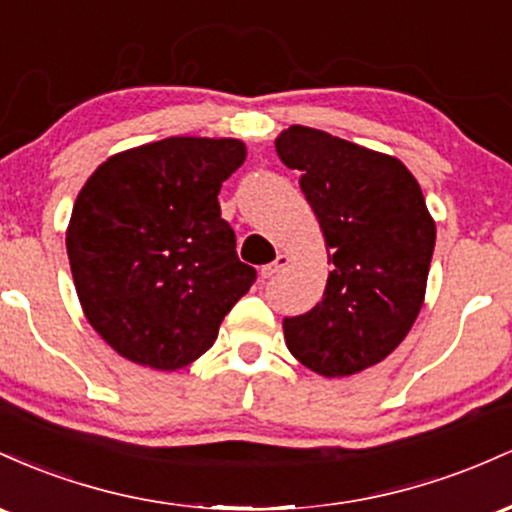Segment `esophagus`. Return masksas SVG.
I'll list each match as a JSON object with an SVG mask.
<instances>
[{"instance_id":"1","label":"esophagus","mask_w":512,"mask_h":512,"mask_svg":"<svg viewBox=\"0 0 512 512\" xmlns=\"http://www.w3.org/2000/svg\"><path fill=\"white\" fill-rule=\"evenodd\" d=\"M290 266V256L287 254H278V258H275L273 263H268V266L261 268V278L268 280V278H275L280 271H285V268Z\"/></svg>"}]
</instances>
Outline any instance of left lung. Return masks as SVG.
<instances>
[{"label": "left lung", "instance_id": "1", "mask_svg": "<svg viewBox=\"0 0 512 512\" xmlns=\"http://www.w3.org/2000/svg\"><path fill=\"white\" fill-rule=\"evenodd\" d=\"M324 234L331 273L317 307L283 321L287 350L324 377L382 363L426 300L435 220L404 162L324 130L275 137Z\"/></svg>", "mask_w": 512, "mask_h": 512}]
</instances>
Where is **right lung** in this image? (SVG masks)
<instances>
[{"label": "right lung", "mask_w": 512, "mask_h": 512, "mask_svg": "<svg viewBox=\"0 0 512 512\" xmlns=\"http://www.w3.org/2000/svg\"><path fill=\"white\" fill-rule=\"evenodd\" d=\"M244 159L234 137H166L108 157L79 191L67 225L79 304L130 363L191 365L256 280L217 203Z\"/></svg>", "instance_id": "right-lung-1"}]
</instances>
